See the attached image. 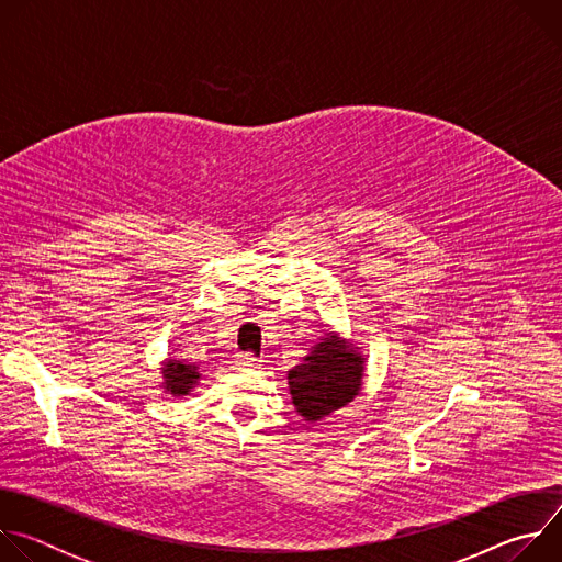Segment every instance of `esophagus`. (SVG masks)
Masks as SVG:
<instances>
[{
    "instance_id": "34e87169",
    "label": "esophagus",
    "mask_w": 562,
    "mask_h": 562,
    "mask_svg": "<svg viewBox=\"0 0 562 562\" xmlns=\"http://www.w3.org/2000/svg\"><path fill=\"white\" fill-rule=\"evenodd\" d=\"M235 367L237 369H256L258 367V358L254 353H237L235 356Z\"/></svg>"
}]
</instances>
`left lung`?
<instances>
[{"mask_svg":"<svg viewBox=\"0 0 562 562\" xmlns=\"http://www.w3.org/2000/svg\"><path fill=\"white\" fill-rule=\"evenodd\" d=\"M362 360L336 336L315 345L304 362L289 371V389L300 416L315 423L351 403L360 391Z\"/></svg>","mask_w":562,"mask_h":562,"instance_id":"8db88e82","label":"left lung"}]
</instances>
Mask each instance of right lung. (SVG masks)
<instances>
[{"instance_id": "1", "label": "right lung", "mask_w": 562, "mask_h": 562, "mask_svg": "<svg viewBox=\"0 0 562 562\" xmlns=\"http://www.w3.org/2000/svg\"><path fill=\"white\" fill-rule=\"evenodd\" d=\"M200 378V373L195 371L193 364H184L180 360H171L165 369V386L167 391H171L173 395H184L193 389L195 380Z\"/></svg>"}]
</instances>
